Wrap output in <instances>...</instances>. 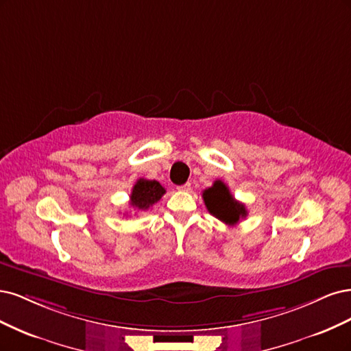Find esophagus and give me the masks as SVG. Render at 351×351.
<instances>
[{
  "label": "esophagus",
  "mask_w": 351,
  "mask_h": 351,
  "mask_svg": "<svg viewBox=\"0 0 351 351\" xmlns=\"http://www.w3.org/2000/svg\"><path fill=\"white\" fill-rule=\"evenodd\" d=\"M191 189V184L189 182H186V184H184V185H179L178 186V191H189Z\"/></svg>",
  "instance_id": "obj_1"
}]
</instances>
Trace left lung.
Segmentation results:
<instances>
[{
	"mask_svg": "<svg viewBox=\"0 0 351 351\" xmlns=\"http://www.w3.org/2000/svg\"><path fill=\"white\" fill-rule=\"evenodd\" d=\"M202 198L210 214L229 226L239 223L241 219L247 216L246 207L234 199L223 180H216L213 186L202 192Z\"/></svg>",
	"mask_w": 351,
	"mask_h": 351,
	"instance_id": "1",
	"label": "left lung"
}]
</instances>
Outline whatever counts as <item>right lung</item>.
Listing matches in <instances>:
<instances>
[{
	"label": "right lung",
	"instance_id": "1",
	"mask_svg": "<svg viewBox=\"0 0 351 351\" xmlns=\"http://www.w3.org/2000/svg\"><path fill=\"white\" fill-rule=\"evenodd\" d=\"M166 194V189L157 180L138 179L137 184L132 186L130 197L131 207L145 211L152 208L157 201Z\"/></svg>",
	"mask_w": 351,
	"mask_h": 351
}]
</instances>
